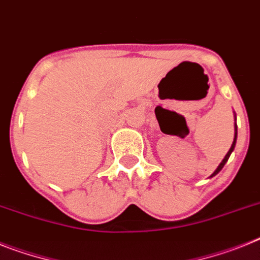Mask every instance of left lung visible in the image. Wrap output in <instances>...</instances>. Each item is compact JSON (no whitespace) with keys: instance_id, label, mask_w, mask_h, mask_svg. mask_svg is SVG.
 <instances>
[{"instance_id":"left-lung-1","label":"left lung","mask_w":260,"mask_h":260,"mask_svg":"<svg viewBox=\"0 0 260 260\" xmlns=\"http://www.w3.org/2000/svg\"><path fill=\"white\" fill-rule=\"evenodd\" d=\"M234 117H235V124H234V131H235V132H234V141H233V144H231V148H230V149H229V152H228V153H226V156H224L223 160H222V161H221V164H219V165H218V168H217V169H215V171H214V173H213V174H211V176H210V178H211V177H214L215 174H218V173H219V172L222 171V168L224 167V164L228 162L229 157H230V154L233 153V150H234V148H235V143H237V136H238V129H237V116H235V113H234Z\"/></svg>"}]
</instances>
